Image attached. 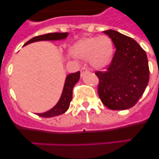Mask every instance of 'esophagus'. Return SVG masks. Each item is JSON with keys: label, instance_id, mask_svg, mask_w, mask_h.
<instances>
[{"label": "esophagus", "instance_id": "34e87169", "mask_svg": "<svg viewBox=\"0 0 159 159\" xmlns=\"http://www.w3.org/2000/svg\"><path fill=\"white\" fill-rule=\"evenodd\" d=\"M80 72H81V76H84L85 74H87V73L89 72V71L87 69L86 67H82V68L80 69Z\"/></svg>", "mask_w": 159, "mask_h": 159}]
</instances>
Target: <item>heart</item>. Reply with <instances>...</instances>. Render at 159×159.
Listing matches in <instances>:
<instances>
[{"instance_id":"1","label":"heart","mask_w":159,"mask_h":159,"mask_svg":"<svg viewBox=\"0 0 159 159\" xmlns=\"http://www.w3.org/2000/svg\"><path fill=\"white\" fill-rule=\"evenodd\" d=\"M72 53L77 58L90 60L91 65L96 69H102L111 61L113 43L107 36L84 38L74 44Z\"/></svg>"}]
</instances>
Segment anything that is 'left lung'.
<instances>
[{"instance_id":"8db88e82","label":"left lung","mask_w":159,"mask_h":159,"mask_svg":"<svg viewBox=\"0 0 159 159\" xmlns=\"http://www.w3.org/2000/svg\"><path fill=\"white\" fill-rule=\"evenodd\" d=\"M116 46L111 64L105 72L97 71L98 93L105 106L111 110H127L135 105L149 82L147 54L134 40L117 31L107 30Z\"/></svg>"}]
</instances>
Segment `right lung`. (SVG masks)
<instances>
[{"label": "right lung", "mask_w": 159, "mask_h": 159, "mask_svg": "<svg viewBox=\"0 0 159 159\" xmlns=\"http://www.w3.org/2000/svg\"><path fill=\"white\" fill-rule=\"evenodd\" d=\"M68 36V32H53V33H48V34L41 35V36H35L29 40L27 43H25V45H28L29 43H34L37 41H42V40H64ZM80 78V72L71 73L66 76L65 82H64V88H63L62 94L60 95V98L57 103L51 108L50 110L43 113H37V116L40 117L50 118L54 116H60L62 114L65 113L69 108L70 102L72 99V89Z\"/></svg>", "instance_id": "1"}]
</instances>
